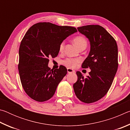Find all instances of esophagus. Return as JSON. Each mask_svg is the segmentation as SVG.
I'll return each instance as SVG.
<instances>
[{"label":"esophagus","instance_id":"1","mask_svg":"<svg viewBox=\"0 0 130 130\" xmlns=\"http://www.w3.org/2000/svg\"><path fill=\"white\" fill-rule=\"evenodd\" d=\"M67 72L68 73H74V72H75V71H74V70L70 69V68H68Z\"/></svg>","mask_w":130,"mask_h":130}]
</instances>
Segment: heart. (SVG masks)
<instances>
[{"label": "heart", "mask_w": 130, "mask_h": 130, "mask_svg": "<svg viewBox=\"0 0 130 130\" xmlns=\"http://www.w3.org/2000/svg\"><path fill=\"white\" fill-rule=\"evenodd\" d=\"M73 42L75 45L79 49L87 47V41L84 37L83 36H77L74 37ZM64 48V42H62L59 46V51L62 52ZM81 62V59L78 58H67L62 61V63L68 68H73L76 67Z\"/></svg>", "instance_id": "1"}]
</instances>
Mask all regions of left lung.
<instances>
[{"mask_svg":"<svg viewBox=\"0 0 130 130\" xmlns=\"http://www.w3.org/2000/svg\"><path fill=\"white\" fill-rule=\"evenodd\" d=\"M77 30L90 41L91 50L82 68H89L91 71L86 78L77 72L78 80L73 89L77 98L88 104L101 99L109 91L118 70V46L113 37L101 26H84Z\"/></svg>","mask_w":130,"mask_h":130,"instance_id":"1","label":"left lung"}]
</instances>
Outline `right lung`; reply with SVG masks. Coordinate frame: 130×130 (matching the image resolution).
<instances>
[{
	"label": "right lung",
	"mask_w": 130,
	"mask_h": 130,
	"mask_svg": "<svg viewBox=\"0 0 130 130\" xmlns=\"http://www.w3.org/2000/svg\"><path fill=\"white\" fill-rule=\"evenodd\" d=\"M77 31L70 26L39 22L26 32L19 47L18 70L24 91L32 99L43 102L53 96L67 69H50L49 58L57 57L60 43Z\"/></svg>",
	"instance_id": "right-lung-1"
}]
</instances>
